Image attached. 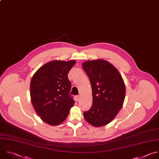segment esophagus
Instances as JSON below:
<instances>
[{"mask_svg":"<svg viewBox=\"0 0 159 159\" xmlns=\"http://www.w3.org/2000/svg\"><path fill=\"white\" fill-rule=\"evenodd\" d=\"M75 98H76L77 101H79L80 99V95H77V96H75Z\"/></svg>","mask_w":159,"mask_h":159,"instance_id":"esophagus-1","label":"esophagus"}]
</instances>
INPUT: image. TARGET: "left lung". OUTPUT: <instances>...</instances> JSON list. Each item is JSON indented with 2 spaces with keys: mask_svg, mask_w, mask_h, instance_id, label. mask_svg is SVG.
I'll list each match as a JSON object with an SVG mask.
<instances>
[{
  "mask_svg": "<svg viewBox=\"0 0 159 159\" xmlns=\"http://www.w3.org/2000/svg\"><path fill=\"white\" fill-rule=\"evenodd\" d=\"M82 67L88 75L92 89V105L84 112L86 121L94 127L110 123L122 107L125 87L117 69L109 62L87 61Z\"/></svg>",
  "mask_w": 159,
  "mask_h": 159,
  "instance_id": "left-lung-1",
  "label": "left lung"
}]
</instances>
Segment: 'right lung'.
Returning a JSON list of instances; mask_svg holds the SVG:
<instances>
[{"label":"right lung","mask_w":159,"mask_h":159,"mask_svg":"<svg viewBox=\"0 0 159 159\" xmlns=\"http://www.w3.org/2000/svg\"><path fill=\"white\" fill-rule=\"evenodd\" d=\"M76 61H53L42 66L33 75L30 86L33 107L40 119L57 125L68 116L75 103L70 95L68 74Z\"/></svg>","instance_id":"obj_1"}]
</instances>
